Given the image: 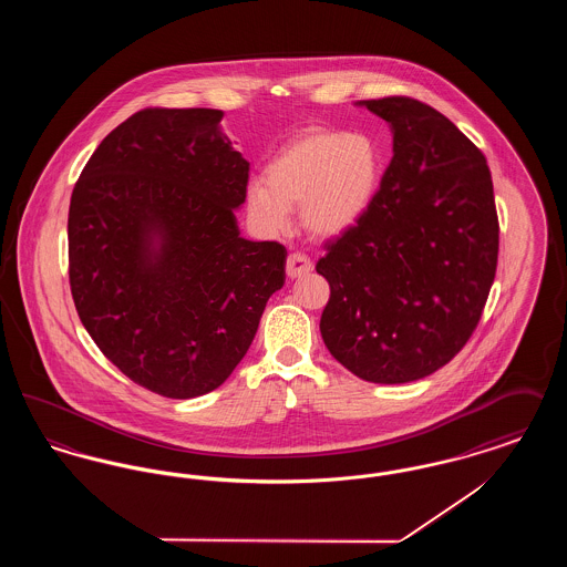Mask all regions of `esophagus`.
Segmentation results:
<instances>
[{
	"mask_svg": "<svg viewBox=\"0 0 567 567\" xmlns=\"http://www.w3.org/2000/svg\"><path fill=\"white\" fill-rule=\"evenodd\" d=\"M310 271H312V261L306 255H301V252L289 255V259H287V276L289 278H301Z\"/></svg>",
	"mask_w": 567,
	"mask_h": 567,
	"instance_id": "esophagus-1",
	"label": "esophagus"
}]
</instances>
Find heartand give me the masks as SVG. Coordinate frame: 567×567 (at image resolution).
Masks as SVG:
<instances>
[{"mask_svg":"<svg viewBox=\"0 0 567 567\" xmlns=\"http://www.w3.org/2000/svg\"><path fill=\"white\" fill-rule=\"evenodd\" d=\"M377 146L365 135L315 130L289 142L266 176L248 181L246 204L270 234H285L299 206L315 238L331 240L352 229L370 210L378 190Z\"/></svg>","mask_w":567,"mask_h":567,"instance_id":"heart-1","label":"heart"}]
</instances>
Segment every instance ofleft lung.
Here are the masks:
<instances>
[{
	"mask_svg": "<svg viewBox=\"0 0 567 567\" xmlns=\"http://www.w3.org/2000/svg\"><path fill=\"white\" fill-rule=\"evenodd\" d=\"M389 123L393 159L363 218L327 244L324 347L354 377L402 384L457 354L491 291L499 225L485 155L432 106L363 100Z\"/></svg>",
	"mask_w": 567,
	"mask_h": 567,
	"instance_id": "left-lung-1",
	"label": "left lung"
}]
</instances>
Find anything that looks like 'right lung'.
Listing matches in <instances>:
<instances>
[{
  "label": "right lung",
  "mask_w": 567,
  "mask_h": 567,
  "mask_svg": "<svg viewBox=\"0 0 567 567\" xmlns=\"http://www.w3.org/2000/svg\"><path fill=\"white\" fill-rule=\"evenodd\" d=\"M220 110L146 109L82 169L68 216L70 287L100 351L172 400L215 391L285 285L287 248L240 236L248 162Z\"/></svg>",
  "instance_id": "1"
}]
</instances>
